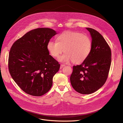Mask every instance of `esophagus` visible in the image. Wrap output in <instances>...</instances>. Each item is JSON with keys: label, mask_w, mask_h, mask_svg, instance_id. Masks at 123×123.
Wrapping results in <instances>:
<instances>
[{"label": "esophagus", "mask_w": 123, "mask_h": 123, "mask_svg": "<svg viewBox=\"0 0 123 123\" xmlns=\"http://www.w3.org/2000/svg\"><path fill=\"white\" fill-rule=\"evenodd\" d=\"M64 66H65V65H63V64H61L60 67V69H62V68H63V67H64Z\"/></svg>", "instance_id": "1"}]
</instances>
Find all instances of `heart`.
<instances>
[{
    "label": "heart",
    "instance_id": "1",
    "mask_svg": "<svg viewBox=\"0 0 123 123\" xmlns=\"http://www.w3.org/2000/svg\"><path fill=\"white\" fill-rule=\"evenodd\" d=\"M57 42L49 41L47 49L53 57H59V61L79 64L85 61L91 52L92 42L90 38L79 32L66 31L58 35Z\"/></svg>",
    "mask_w": 123,
    "mask_h": 123
}]
</instances>
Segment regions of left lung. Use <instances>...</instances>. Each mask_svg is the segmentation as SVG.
<instances>
[{
  "label": "left lung",
  "mask_w": 123,
  "mask_h": 123,
  "mask_svg": "<svg viewBox=\"0 0 123 123\" xmlns=\"http://www.w3.org/2000/svg\"><path fill=\"white\" fill-rule=\"evenodd\" d=\"M86 29L92 37L91 52L81 65L73 66L70 76L72 86L82 94H92L104 85L111 64V50L104 37L94 29Z\"/></svg>",
  "instance_id": "8db88e82"
}]
</instances>
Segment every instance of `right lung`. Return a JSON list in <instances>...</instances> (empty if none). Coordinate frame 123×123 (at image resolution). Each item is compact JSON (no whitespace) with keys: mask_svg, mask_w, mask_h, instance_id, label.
<instances>
[{"mask_svg":"<svg viewBox=\"0 0 123 123\" xmlns=\"http://www.w3.org/2000/svg\"><path fill=\"white\" fill-rule=\"evenodd\" d=\"M57 34L49 28L32 30L18 39L9 51L8 69L12 79L29 95L41 96L48 92L60 65L49 55L47 44Z\"/></svg>","mask_w":123,"mask_h":123,"instance_id":"obj_1","label":"right lung"}]
</instances>
